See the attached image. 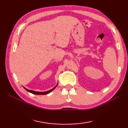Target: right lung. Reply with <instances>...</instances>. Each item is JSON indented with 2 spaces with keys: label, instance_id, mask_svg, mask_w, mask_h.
<instances>
[{
  "label": "right lung",
  "instance_id": "add662e5",
  "mask_svg": "<svg viewBox=\"0 0 128 128\" xmlns=\"http://www.w3.org/2000/svg\"><path fill=\"white\" fill-rule=\"evenodd\" d=\"M57 85H58V84H57L56 86H57ZM56 86L54 87L53 88L50 90L47 91H46V92H37V91H32V90H30L27 89L25 88H24H24H25L27 91H28L29 92H31V93L33 94H48L49 93H50V92L51 91H52L54 89H55V88H56Z\"/></svg>",
  "mask_w": 128,
  "mask_h": 128
}]
</instances>
